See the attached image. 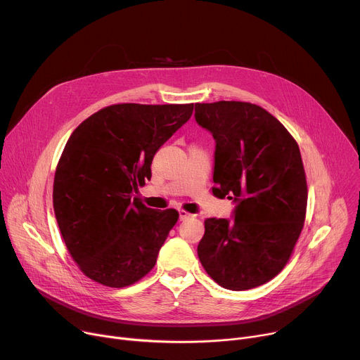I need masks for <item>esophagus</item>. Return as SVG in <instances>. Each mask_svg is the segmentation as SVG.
Instances as JSON below:
<instances>
[{
    "instance_id": "34e87169",
    "label": "esophagus",
    "mask_w": 360,
    "mask_h": 360,
    "mask_svg": "<svg viewBox=\"0 0 360 360\" xmlns=\"http://www.w3.org/2000/svg\"><path fill=\"white\" fill-rule=\"evenodd\" d=\"M190 217H191L190 213H186L185 210H179V220H186V219H190Z\"/></svg>"
}]
</instances>
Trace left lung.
Returning <instances> with one entry per match:
<instances>
[{
	"mask_svg": "<svg viewBox=\"0 0 360 360\" xmlns=\"http://www.w3.org/2000/svg\"><path fill=\"white\" fill-rule=\"evenodd\" d=\"M194 117L216 141L213 194L235 202L232 219H205L198 258L224 289L261 286L286 266L304 228L308 190L299 147L252 103H195Z\"/></svg>",
	"mask_w": 360,
	"mask_h": 360,
	"instance_id": "left-lung-1",
	"label": "left lung"
}]
</instances>
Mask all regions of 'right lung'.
<instances>
[{
    "label": "right lung",
    "mask_w": 360,
    "mask_h": 360,
    "mask_svg": "<svg viewBox=\"0 0 360 360\" xmlns=\"http://www.w3.org/2000/svg\"><path fill=\"white\" fill-rule=\"evenodd\" d=\"M188 105H112L70 136L53 179V212L80 270L125 288L155 267L179 214L134 198L156 151L191 118Z\"/></svg>",
    "instance_id": "add662e5"
}]
</instances>
